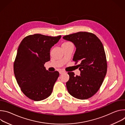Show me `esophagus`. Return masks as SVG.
<instances>
[{"label": "esophagus", "instance_id": "1", "mask_svg": "<svg viewBox=\"0 0 125 125\" xmlns=\"http://www.w3.org/2000/svg\"><path fill=\"white\" fill-rule=\"evenodd\" d=\"M66 72H65L64 71H63V70H60V71H59V73H60V74H63V73H65Z\"/></svg>", "mask_w": 125, "mask_h": 125}]
</instances>
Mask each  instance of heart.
Here are the masks:
<instances>
[{"label":"heart","mask_w":125,"mask_h":125,"mask_svg":"<svg viewBox=\"0 0 125 125\" xmlns=\"http://www.w3.org/2000/svg\"><path fill=\"white\" fill-rule=\"evenodd\" d=\"M72 43L70 42H64V43H62V46H65V45H69L70 44H71Z\"/></svg>","instance_id":"obj_1"}]
</instances>
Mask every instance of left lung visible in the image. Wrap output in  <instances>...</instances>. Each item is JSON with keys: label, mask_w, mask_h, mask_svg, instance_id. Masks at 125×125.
<instances>
[{"label": "left lung", "mask_w": 125, "mask_h": 125, "mask_svg": "<svg viewBox=\"0 0 125 125\" xmlns=\"http://www.w3.org/2000/svg\"><path fill=\"white\" fill-rule=\"evenodd\" d=\"M63 39L74 43L76 50L73 60L81 71L80 76L68 72L66 83L69 93L80 99L92 97L99 90L106 76L107 69L103 45L94 34L86 31L66 35Z\"/></svg>", "instance_id": "1"}]
</instances>
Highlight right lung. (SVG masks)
Wrapping results in <instances>:
<instances>
[{
    "label": "right lung",
    "mask_w": 125,
    "mask_h": 125,
    "mask_svg": "<svg viewBox=\"0 0 125 125\" xmlns=\"http://www.w3.org/2000/svg\"><path fill=\"white\" fill-rule=\"evenodd\" d=\"M61 36L34 34L20 43L14 62V73L21 91L29 98L41 101L49 97L59 73L48 72L44 67L50 60V50Z\"/></svg>",
    "instance_id": "1"
}]
</instances>
